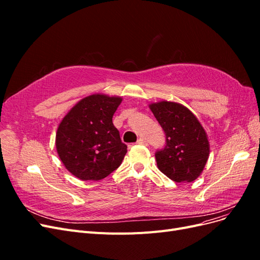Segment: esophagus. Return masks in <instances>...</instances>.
<instances>
[{
    "instance_id": "obj_1",
    "label": "esophagus",
    "mask_w": 260,
    "mask_h": 260,
    "mask_svg": "<svg viewBox=\"0 0 260 260\" xmlns=\"http://www.w3.org/2000/svg\"><path fill=\"white\" fill-rule=\"evenodd\" d=\"M138 144H142V145H147V141L143 138H140L138 141H137Z\"/></svg>"
}]
</instances>
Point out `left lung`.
<instances>
[{"label":"left lung","mask_w":260,"mask_h":260,"mask_svg":"<svg viewBox=\"0 0 260 260\" xmlns=\"http://www.w3.org/2000/svg\"><path fill=\"white\" fill-rule=\"evenodd\" d=\"M166 135L155 153L158 169L175 182H192L202 174L209 155L206 132L188 109L174 102L149 105Z\"/></svg>","instance_id":"obj_1"}]
</instances>
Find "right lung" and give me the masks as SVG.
Listing matches in <instances>:
<instances>
[{
    "label": "right lung",
    "instance_id": "right-lung-1",
    "mask_svg": "<svg viewBox=\"0 0 260 260\" xmlns=\"http://www.w3.org/2000/svg\"><path fill=\"white\" fill-rule=\"evenodd\" d=\"M120 103V98L93 94L76 104L59 123L57 153L75 177L102 180L121 165L127 145L113 123Z\"/></svg>",
    "mask_w": 260,
    "mask_h": 260
}]
</instances>
